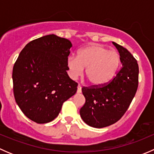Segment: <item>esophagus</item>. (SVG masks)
I'll return each instance as SVG.
<instances>
[{"label": "esophagus", "instance_id": "obj_1", "mask_svg": "<svg viewBox=\"0 0 154 154\" xmlns=\"http://www.w3.org/2000/svg\"><path fill=\"white\" fill-rule=\"evenodd\" d=\"M81 86H80V84H79L78 85V86H77V93H80V92H81V91H82V90H81Z\"/></svg>", "mask_w": 154, "mask_h": 154}]
</instances>
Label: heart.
<instances>
[{
  "label": "heart",
  "instance_id": "heart-1",
  "mask_svg": "<svg viewBox=\"0 0 154 154\" xmlns=\"http://www.w3.org/2000/svg\"><path fill=\"white\" fill-rule=\"evenodd\" d=\"M120 64V56L114 51L93 45L80 50L75 57L68 59L67 66L70 75L77 78L86 69V76L93 86H103L108 83L116 75Z\"/></svg>",
  "mask_w": 154,
  "mask_h": 154
}]
</instances>
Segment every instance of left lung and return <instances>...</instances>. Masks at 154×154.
<instances>
[{"label": "left lung", "mask_w": 154, "mask_h": 154, "mask_svg": "<svg viewBox=\"0 0 154 154\" xmlns=\"http://www.w3.org/2000/svg\"><path fill=\"white\" fill-rule=\"evenodd\" d=\"M120 54L122 67L114 78L103 86L83 87L86 102L80 110L85 123L95 128L113 125L130 106L139 85V66L125 48L112 42Z\"/></svg>", "instance_id": "8db88e82"}]
</instances>
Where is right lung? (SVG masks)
<instances>
[{"label": "right lung", "mask_w": 154, "mask_h": 154, "mask_svg": "<svg viewBox=\"0 0 154 154\" xmlns=\"http://www.w3.org/2000/svg\"><path fill=\"white\" fill-rule=\"evenodd\" d=\"M71 42L54 34L29 42L12 70L13 93L22 112L32 122L45 124L58 116L63 103L77 92L68 77Z\"/></svg>", "instance_id": "obj_1"}]
</instances>
